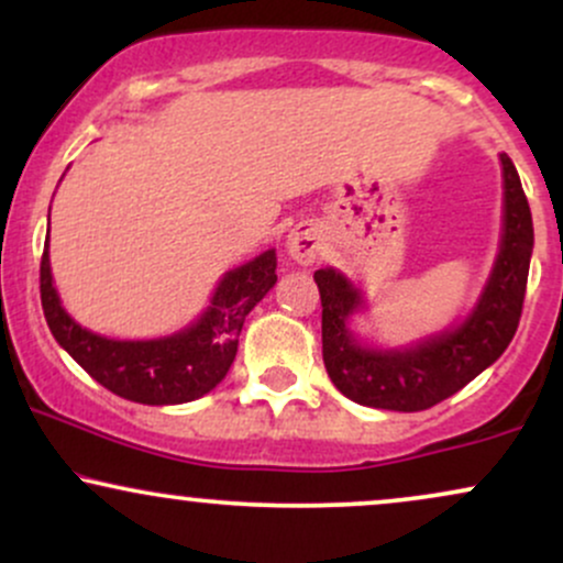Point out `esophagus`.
I'll return each instance as SVG.
<instances>
[{
    "label": "esophagus",
    "mask_w": 563,
    "mask_h": 563,
    "mask_svg": "<svg viewBox=\"0 0 563 563\" xmlns=\"http://www.w3.org/2000/svg\"><path fill=\"white\" fill-rule=\"evenodd\" d=\"M288 254L290 260L299 264H312L322 254V238L320 232L312 228V224H299V228L290 230L288 235Z\"/></svg>",
    "instance_id": "esophagus-1"
}]
</instances>
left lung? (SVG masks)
I'll return each instance as SVG.
<instances>
[{
  "label": "left lung",
  "mask_w": 563,
  "mask_h": 563,
  "mask_svg": "<svg viewBox=\"0 0 563 563\" xmlns=\"http://www.w3.org/2000/svg\"><path fill=\"white\" fill-rule=\"evenodd\" d=\"M503 164L500 251L479 301L461 325L407 349L363 346L349 318L363 309V294L335 269H318L322 301V360L344 397L380 410L418 412L461 391L506 352L525 307L534 230L519 172L506 153Z\"/></svg>",
  "instance_id": "left-lung-1"
}]
</instances>
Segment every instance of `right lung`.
<instances>
[{
  "mask_svg": "<svg viewBox=\"0 0 563 563\" xmlns=\"http://www.w3.org/2000/svg\"><path fill=\"white\" fill-rule=\"evenodd\" d=\"M275 251H264L219 280L206 312L185 331L151 341H115L81 328L63 309L49 269V238L38 264V290L49 331L97 384L140 405H183L228 376L245 314L275 286Z\"/></svg>",
  "mask_w": 563,
  "mask_h": 563,
  "instance_id": "right-lung-1",
  "label": "right lung"
}]
</instances>
